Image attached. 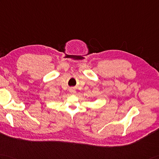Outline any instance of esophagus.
<instances>
[{"instance_id": "34e87169", "label": "esophagus", "mask_w": 159, "mask_h": 159, "mask_svg": "<svg viewBox=\"0 0 159 159\" xmlns=\"http://www.w3.org/2000/svg\"><path fill=\"white\" fill-rule=\"evenodd\" d=\"M70 92L72 94H75L76 93V90L75 89H70Z\"/></svg>"}]
</instances>
